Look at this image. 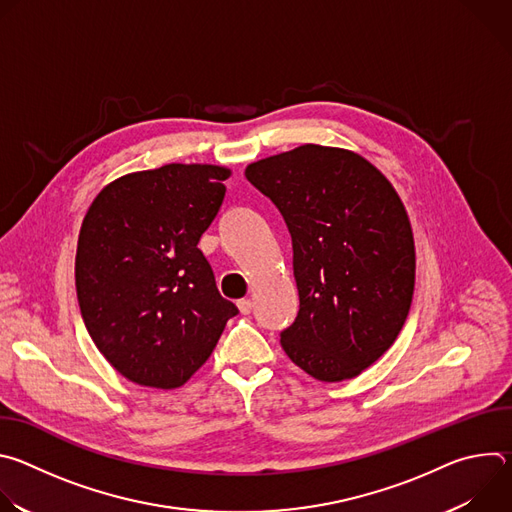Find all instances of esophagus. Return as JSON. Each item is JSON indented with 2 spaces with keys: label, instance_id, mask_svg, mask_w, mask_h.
Here are the masks:
<instances>
[{
  "label": "esophagus",
  "instance_id": "34e87169",
  "mask_svg": "<svg viewBox=\"0 0 512 512\" xmlns=\"http://www.w3.org/2000/svg\"><path fill=\"white\" fill-rule=\"evenodd\" d=\"M237 308H239V312H241V314H251V310H253V302H251V300H239Z\"/></svg>",
  "mask_w": 512,
  "mask_h": 512
}]
</instances>
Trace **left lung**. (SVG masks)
Segmentation results:
<instances>
[{
	"instance_id": "8db88e82",
	"label": "left lung",
	"mask_w": 512,
	"mask_h": 512,
	"mask_svg": "<svg viewBox=\"0 0 512 512\" xmlns=\"http://www.w3.org/2000/svg\"><path fill=\"white\" fill-rule=\"evenodd\" d=\"M279 208L294 249L291 362L322 383L358 377L397 340L413 298L415 243L393 184L367 158L304 143L245 168Z\"/></svg>"
}]
</instances>
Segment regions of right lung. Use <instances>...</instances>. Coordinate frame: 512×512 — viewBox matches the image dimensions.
Listing matches in <instances>:
<instances>
[{"mask_svg":"<svg viewBox=\"0 0 512 512\" xmlns=\"http://www.w3.org/2000/svg\"><path fill=\"white\" fill-rule=\"evenodd\" d=\"M231 174L214 164L131 172L109 182L83 218L81 314L99 352L135 385H186L237 314L198 249Z\"/></svg>","mask_w":512,"mask_h":512,"instance_id":"right-lung-1","label":"right lung"}]
</instances>
